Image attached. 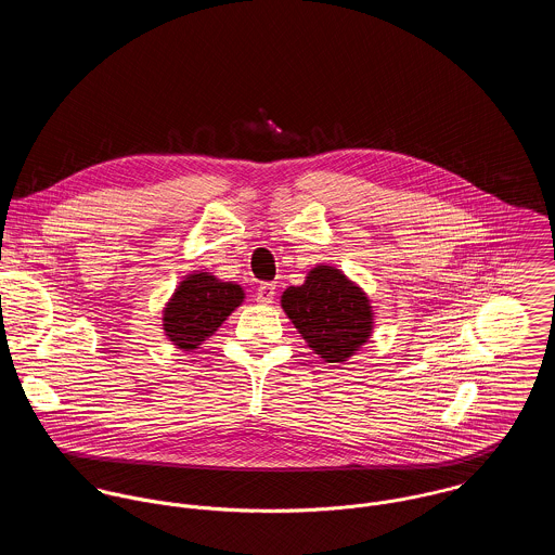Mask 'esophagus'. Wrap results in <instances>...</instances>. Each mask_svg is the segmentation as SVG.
<instances>
[{
	"mask_svg": "<svg viewBox=\"0 0 555 555\" xmlns=\"http://www.w3.org/2000/svg\"><path fill=\"white\" fill-rule=\"evenodd\" d=\"M273 297H275V284H271V282H262L260 286H258V291H256V301L258 304H271L273 301Z\"/></svg>",
	"mask_w": 555,
	"mask_h": 555,
	"instance_id": "obj_1",
	"label": "esophagus"
}]
</instances>
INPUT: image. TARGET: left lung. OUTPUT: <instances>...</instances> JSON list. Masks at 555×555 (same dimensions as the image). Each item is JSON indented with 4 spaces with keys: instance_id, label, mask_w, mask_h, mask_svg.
<instances>
[{
    "instance_id": "left-lung-1",
    "label": "left lung",
    "mask_w": 555,
    "mask_h": 555,
    "mask_svg": "<svg viewBox=\"0 0 555 555\" xmlns=\"http://www.w3.org/2000/svg\"><path fill=\"white\" fill-rule=\"evenodd\" d=\"M282 308L326 363L346 361L372 333L370 299L339 269L326 264L312 269L306 284L286 288Z\"/></svg>"
}]
</instances>
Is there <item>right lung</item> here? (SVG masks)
I'll use <instances>...</instances> for the list:
<instances>
[{
	"mask_svg": "<svg viewBox=\"0 0 555 555\" xmlns=\"http://www.w3.org/2000/svg\"><path fill=\"white\" fill-rule=\"evenodd\" d=\"M241 301L243 291L238 284L220 282L209 273H192L164 308V331L175 346L194 350L218 331Z\"/></svg>",
	"mask_w": 555,
	"mask_h": 555,
	"instance_id": "add662e5",
	"label": "right lung"
}]
</instances>
